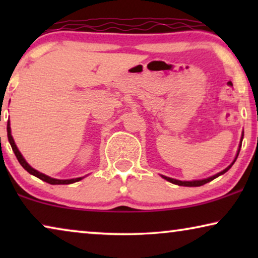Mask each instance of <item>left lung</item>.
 Masks as SVG:
<instances>
[{"label": "left lung", "mask_w": 258, "mask_h": 258, "mask_svg": "<svg viewBox=\"0 0 258 258\" xmlns=\"http://www.w3.org/2000/svg\"><path fill=\"white\" fill-rule=\"evenodd\" d=\"M242 140H243V134H242V139H241V143H239V148H238V151H237V155H236V157H235V160L232 161V163L229 165V167H227L224 169L223 171H221V172H218V174H216V175H214V176H211V177H208V178H204V179H195V181H178V179H175V178H170V177H167V176H163L162 175V177H163L164 179H167V181H169V182H171V183H174V184H177V185H182V186H201V185H203V184H206V183H208V182H210V181H213V179H215L216 177H218V176H221V175H223L224 172H227L229 169H230L231 167H232V164L235 163V161L237 160V157H238V154H239V150H241V146H242Z\"/></svg>", "instance_id": "obj_1"}]
</instances>
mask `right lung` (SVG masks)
I'll return each mask as SVG.
<instances>
[{
    "label": "right lung",
    "mask_w": 258,
    "mask_h": 258,
    "mask_svg": "<svg viewBox=\"0 0 258 258\" xmlns=\"http://www.w3.org/2000/svg\"><path fill=\"white\" fill-rule=\"evenodd\" d=\"M7 132H8V140H9L10 146H12V148H13L14 154H15L16 158H17V160H19L20 164L22 165V167L26 169V170L29 172V174L36 176V177L42 179V181L49 183V184H72V183L79 182V181H81V179L83 178V177H77V178H72V179H56V178L49 177V176L42 174V172H40V171L35 170L34 168H31L30 165L27 163V161L24 160L23 156H22V155H21V153L19 151V149H17L16 144H15V142H14V139H13V136H12V130H10V123H9V121H8V124H7Z\"/></svg>",
    "instance_id": "right-lung-1"
}]
</instances>
